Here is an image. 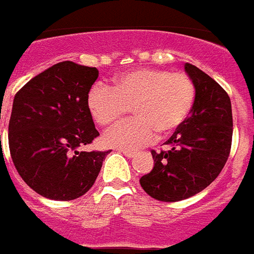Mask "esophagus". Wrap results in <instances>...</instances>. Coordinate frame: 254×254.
Segmentation results:
<instances>
[{
  "label": "esophagus",
  "instance_id": "34e87169",
  "mask_svg": "<svg viewBox=\"0 0 254 254\" xmlns=\"http://www.w3.org/2000/svg\"><path fill=\"white\" fill-rule=\"evenodd\" d=\"M120 152L123 153L126 157H130V159H131V157H134V156H135V152H134V150H127V149H122Z\"/></svg>",
  "mask_w": 254,
  "mask_h": 254
}]
</instances>
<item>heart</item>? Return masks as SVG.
<instances>
[{
    "instance_id": "heart-1",
    "label": "heart",
    "mask_w": 254,
    "mask_h": 254,
    "mask_svg": "<svg viewBox=\"0 0 254 254\" xmlns=\"http://www.w3.org/2000/svg\"><path fill=\"white\" fill-rule=\"evenodd\" d=\"M195 101V84L188 73L163 68H138L122 73L111 89L95 84L87 94L94 122L109 128L128 113L134 118L104 136L109 146L132 150L145 146L156 134L170 135L186 122Z\"/></svg>"
}]
</instances>
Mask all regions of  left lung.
I'll return each instance as SVG.
<instances>
[{
    "instance_id": "obj_1",
    "label": "left lung",
    "mask_w": 254,
    "mask_h": 254,
    "mask_svg": "<svg viewBox=\"0 0 254 254\" xmlns=\"http://www.w3.org/2000/svg\"><path fill=\"white\" fill-rule=\"evenodd\" d=\"M195 84L191 115L172 134L168 150H152L153 170L139 179L152 198L176 202L208 188L222 172L233 142L231 101L216 80L193 64L185 65Z\"/></svg>"
}]
</instances>
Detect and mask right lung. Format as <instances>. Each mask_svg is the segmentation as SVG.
<instances>
[{
    "label": "right lung",
    "mask_w": 254,
    "mask_h": 254,
    "mask_svg": "<svg viewBox=\"0 0 254 254\" xmlns=\"http://www.w3.org/2000/svg\"><path fill=\"white\" fill-rule=\"evenodd\" d=\"M97 78L94 66L63 61L16 93L8 128L10 157L21 179L42 197H82L111 152L80 150L100 135L87 108Z\"/></svg>",
    "instance_id": "1"
}]
</instances>
